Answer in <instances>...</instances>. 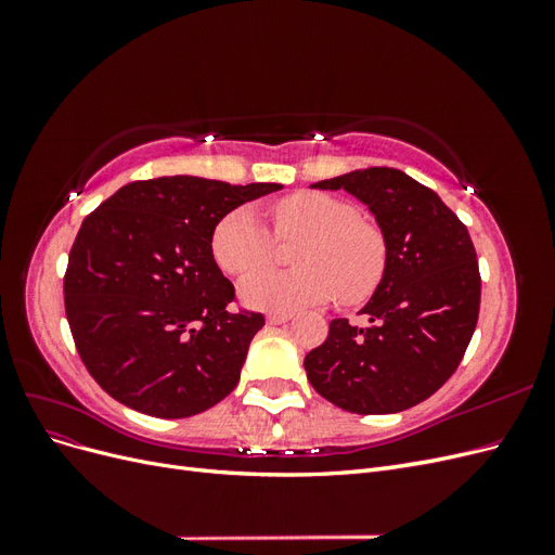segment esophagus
Masks as SVG:
<instances>
[{"instance_id": "obj_1", "label": "esophagus", "mask_w": 555, "mask_h": 555, "mask_svg": "<svg viewBox=\"0 0 555 555\" xmlns=\"http://www.w3.org/2000/svg\"><path fill=\"white\" fill-rule=\"evenodd\" d=\"M266 319H268V324L278 326V324H287L289 319H292V314H289V312H271Z\"/></svg>"}]
</instances>
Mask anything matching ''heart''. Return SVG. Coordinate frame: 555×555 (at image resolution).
<instances>
[{"label":"heart","instance_id":"b5f03b06","mask_svg":"<svg viewBox=\"0 0 555 555\" xmlns=\"http://www.w3.org/2000/svg\"><path fill=\"white\" fill-rule=\"evenodd\" d=\"M282 238L298 241L294 271H258L275 257V236L257 206L243 204L224 215L212 231V257L241 282V298L259 310H296L326 304L357 306L371 298L384 280L389 247L379 227L361 217L347 198L306 192L275 206Z\"/></svg>","mask_w":555,"mask_h":555}]
</instances>
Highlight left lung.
<instances>
[{"instance_id":"obj_1","label":"left lung","mask_w":555,"mask_h":555,"mask_svg":"<svg viewBox=\"0 0 555 555\" xmlns=\"http://www.w3.org/2000/svg\"><path fill=\"white\" fill-rule=\"evenodd\" d=\"M310 188L357 196L384 233L389 263L361 308L371 326L333 319L304 361L308 379L347 412L414 408L453 375L477 326L481 278L469 233L438 194L389 166Z\"/></svg>"}]
</instances>
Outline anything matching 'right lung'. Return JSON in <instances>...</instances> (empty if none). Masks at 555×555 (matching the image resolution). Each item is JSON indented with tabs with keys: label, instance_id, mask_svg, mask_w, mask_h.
I'll return each instance as SVG.
<instances>
[{
	"label": "right lung",
	"instance_id": "1",
	"mask_svg": "<svg viewBox=\"0 0 555 555\" xmlns=\"http://www.w3.org/2000/svg\"><path fill=\"white\" fill-rule=\"evenodd\" d=\"M278 190L166 176L125 184L86 217L64 308L82 363L108 396L150 416L184 418L236 389L266 322L229 310L233 284L215 263L212 231Z\"/></svg>",
	"mask_w": 555,
	"mask_h": 555
}]
</instances>
